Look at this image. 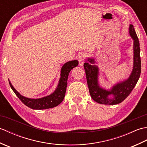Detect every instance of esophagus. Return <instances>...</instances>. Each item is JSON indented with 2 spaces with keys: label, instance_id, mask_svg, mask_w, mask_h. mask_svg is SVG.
<instances>
[{
  "label": "esophagus",
  "instance_id": "1",
  "mask_svg": "<svg viewBox=\"0 0 147 147\" xmlns=\"http://www.w3.org/2000/svg\"><path fill=\"white\" fill-rule=\"evenodd\" d=\"M86 57V54H85V53H80V54H79L78 55V59L79 64L80 65H83Z\"/></svg>",
  "mask_w": 147,
  "mask_h": 147
}]
</instances>
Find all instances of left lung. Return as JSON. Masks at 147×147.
<instances>
[{
    "instance_id": "obj_1",
    "label": "left lung",
    "mask_w": 147,
    "mask_h": 147,
    "mask_svg": "<svg viewBox=\"0 0 147 147\" xmlns=\"http://www.w3.org/2000/svg\"><path fill=\"white\" fill-rule=\"evenodd\" d=\"M129 34L134 40V65L133 71L127 80L117 84L111 90H105L99 86L98 83V69L94 63V59H88L90 62L84 64L85 70L87 84H88L90 94L92 98L99 104L105 105H115L123 102L127 98L133 88H135L141 74V58H140V42L133 26H129ZM112 94L113 97L110 98L109 96Z\"/></svg>"
}]
</instances>
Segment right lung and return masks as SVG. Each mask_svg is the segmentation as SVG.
<instances>
[{
  "label": "right lung",
  "mask_w": 147,
  "mask_h": 147,
  "mask_svg": "<svg viewBox=\"0 0 147 147\" xmlns=\"http://www.w3.org/2000/svg\"><path fill=\"white\" fill-rule=\"evenodd\" d=\"M78 65V61L76 60L67 62L64 64L61 69V79L59 80L57 89L51 95L41 98L32 99L24 97L14 88L13 86L11 85L9 81V83L15 94L24 105L28 107L33 109H37V110L53 108L60 104L63 100L65 91H66L69 73L71 69L76 67Z\"/></svg>",
  "instance_id": "add662e5"
}]
</instances>
